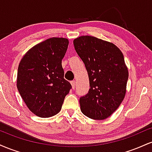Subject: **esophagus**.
<instances>
[{
    "label": "esophagus",
    "instance_id": "34e87169",
    "mask_svg": "<svg viewBox=\"0 0 152 152\" xmlns=\"http://www.w3.org/2000/svg\"><path fill=\"white\" fill-rule=\"evenodd\" d=\"M71 86H72L73 89H74L75 87H76V81H71Z\"/></svg>",
    "mask_w": 152,
    "mask_h": 152
}]
</instances>
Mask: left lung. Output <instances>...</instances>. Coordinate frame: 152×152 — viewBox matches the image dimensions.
I'll list each match as a JSON object with an SVG mask.
<instances>
[{
    "label": "left lung",
    "instance_id": "obj_1",
    "mask_svg": "<svg viewBox=\"0 0 152 152\" xmlns=\"http://www.w3.org/2000/svg\"><path fill=\"white\" fill-rule=\"evenodd\" d=\"M74 45L86 66L91 86L80 98L81 112L92 119H106L126 95L129 72L123 53L114 43L94 36L75 38Z\"/></svg>",
    "mask_w": 152,
    "mask_h": 152
}]
</instances>
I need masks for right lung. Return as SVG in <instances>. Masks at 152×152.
<instances>
[{"label": "right lung", "mask_w": 152, "mask_h": 152, "mask_svg": "<svg viewBox=\"0 0 152 152\" xmlns=\"http://www.w3.org/2000/svg\"><path fill=\"white\" fill-rule=\"evenodd\" d=\"M68 46L67 38H48L28 50L18 65L17 88L27 107L39 117L58 114L71 88L61 65Z\"/></svg>", "instance_id": "right-lung-1"}]
</instances>
